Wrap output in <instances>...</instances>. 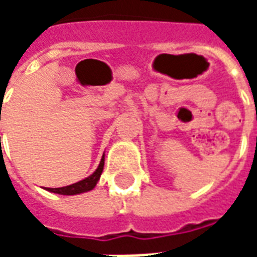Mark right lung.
<instances>
[{"instance_id": "obj_1", "label": "right lung", "mask_w": 257, "mask_h": 257, "mask_svg": "<svg viewBox=\"0 0 257 257\" xmlns=\"http://www.w3.org/2000/svg\"><path fill=\"white\" fill-rule=\"evenodd\" d=\"M103 167H104V156L101 157V161L99 164V167L96 169L95 172L90 175L89 178L84 179L81 182H77V183L70 184V186H66V187H59V189H47L48 191H52V193L56 194H63V195H74V194H81L85 193V191H89L96 186L97 180L100 179V175L103 172Z\"/></svg>"}]
</instances>
